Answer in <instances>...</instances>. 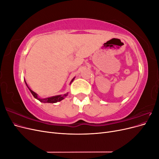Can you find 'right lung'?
Returning <instances> with one entry per match:
<instances>
[{"label": "right lung", "instance_id": "obj_1", "mask_svg": "<svg viewBox=\"0 0 159 159\" xmlns=\"http://www.w3.org/2000/svg\"><path fill=\"white\" fill-rule=\"evenodd\" d=\"M74 79L71 80V82H72V81H73ZM25 83H26V81H25ZM26 85H27V84H26ZM28 89H29V90L30 91V92L33 95L34 97L36 99L39 100L40 102H43V103H56L57 102H60L61 100L64 99L66 97V96L68 95V93H66V94H64L63 95H56V96H54V97L48 98H46V99H40V98H38V95H37V94L35 92H34V91L32 90H31L29 88H28Z\"/></svg>", "mask_w": 159, "mask_h": 159}]
</instances>
